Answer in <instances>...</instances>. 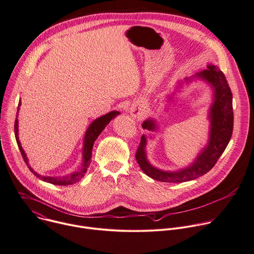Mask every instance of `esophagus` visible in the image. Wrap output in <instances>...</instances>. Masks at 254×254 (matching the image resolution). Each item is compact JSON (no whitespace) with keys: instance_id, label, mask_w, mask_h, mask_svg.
Returning a JSON list of instances; mask_svg holds the SVG:
<instances>
[{"instance_id":"34e87169","label":"esophagus","mask_w":254,"mask_h":254,"mask_svg":"<svg viewBox=\"0 0 254 254\" xmlns=\"http://www.w3.org/2000/svg\"><path fill=\"white\" fill-rule=\"evenodd\" d=\"M130 113H131L132 117H134V118H136V119H141V118H142V112H141V110L138 109V108H133Z\"/></svg>"}]
</instances>
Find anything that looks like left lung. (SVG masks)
<instances>
[{"instance_id": "8db88e82", "label": "left lung", "mask_w": 254, "mask_h": 254, "mask_svg": "<svg viewBox=\"0 0 254 254\" xmlns=\"http://www.w3.org/2000/svg\"><path fill=\"white\" fill-rule=\"evenodd\" d=\"M197 75L211 83L214 89V103L210 109L209 115L211 127L208 144L190 166L177 173H167L157 170L146 160V138L142 135L135 152V159L141 171L155 181L175 184L185 183L205 175L215 165L231 138L233 130L232 94L224 73L218 66L208 65L206 69ZM142 127L153 130L155 125L152 121L148 120L142 124Z\"/></svg>"}]
</instances>
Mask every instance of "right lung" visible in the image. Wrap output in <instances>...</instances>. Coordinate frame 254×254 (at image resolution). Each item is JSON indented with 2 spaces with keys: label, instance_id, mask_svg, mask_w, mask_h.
<instances>
[{
  "label": "right lung",
  "instance_id": "1",
  "mask_svg": "<svg viewBox=\"0 0 254 254\" xmlns=\"http://www.w3.org/2000/svg\"><path fill=\"white\" fill-rule=\"evenodd\" d=\"M21 107V100L19 102V106H18V112L19 109ZM18 112H17V118H18ZM118 115H120L119 112L114 111L111 112L109 114H107L106 116H103L101 118H99L98 120H96L95 122L92 123V125L90 126V127L88 128L87 132H86V136H84V143H83V151H82V156H83V162H82V166L79 171H77L76 173H73L69 176H65V177H60V178H50V177H41L40 175H38L37 173H35L33 171V168L28 164V158L26 156V153L24 151V149L21 146L20 140H19V136H18V119L16 118L15 121V136H16V140L18 143V146L20 148L21 154L24 158V161L26 162V164L28 165L29 170L39 179H41L42 181L49 183V184H53L56 186H68V185H73L75 183H77L78 181H80L83 177L84 174L87 173V170L90 166L91 163V158H92V150H93V145L94 142L96 141V139L98 138V136L100 135V133L104 130V128L107 127V125Z\"/></svg>",
  "mask_w": 254,
  "mask_h": 254
}]
</instances>
